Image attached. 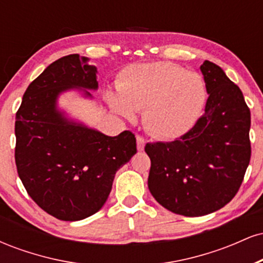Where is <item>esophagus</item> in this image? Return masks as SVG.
<instances>
[{"mask_svg":"<svg viewBox=\"0 0 263 263\" xmlns=\"http://www.w3.org/2000/svg\"><path fill=\"white\" fill-rule=\"evenodd\" d=\"M136 141H137V149L138 151H143L144 149V144H146V141H144V138L142 137V136L138 135L137 137H136Z\"/></svg>","mask_w":263,"mask_h":263,"instance_id":"obj_1","label":"esophagus"}]
</instances>
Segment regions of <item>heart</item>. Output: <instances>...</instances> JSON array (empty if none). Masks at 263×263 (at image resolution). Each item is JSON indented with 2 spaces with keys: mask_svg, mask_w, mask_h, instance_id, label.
Instances as JSON below:
<instances>
[{
  "mask_svg": "<svg viewBox=\"0 0 263 263\" xmlns=\"http://www.w3.org/2000/svg\"><path fill=\"white\" fill-rule=\"evenodd\" d=\"M116 86L119 92L107 91L105 96L111 110L126 119L144 110V127L164 140L180 137L194 127L208 99L200 74L168 62L129 65Z\"/></svg>",
  "mask_w": 263,
  "mask_h": 263,
  "instance_id": "heart-1",
  "label": "heart"
}]
</instances>
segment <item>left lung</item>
I'll return each instance as SVG.
<instances>
[{
    "mask_svg": "<svg viewBox=\"0 0 263 263\" xmlns=\"http://www.w3.org/2000/svg\"><path fill=\"white\" fill-rule=\"evenodd\" d=\"M200 70L209 99L194 127L172 142L144 147L151 194L184 216L206 215L230 203L251 158V112L240 87L209 60Z\"/></svg>",
    "mask_w": 263,
    "mask_h": 263,
    "instance_id": "left-lung-1",
    "label": "left lung"
}]
</instances>
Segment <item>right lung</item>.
I'll return each instance as SVG.
<instances>
[{"label":"right lung","mask_w":263,"mask_h":263,"mask_svg":"<svg viewBox=\"0 0 263 263\" xmlns=\"http://www.w3.org/2000/svg\"><path fill=\"white\" fill-rule=\"evenodd\" d=\"M86 62L79 54L53 62L27 87L16 114L18 176L41 209L64 221L98 213L116 172L137 152L131 131L108 137L68 121L57 110L60 92L71 87L98 89L96 68Z\"/></svg>","instance_id":"add662e5"}]
</instances>
